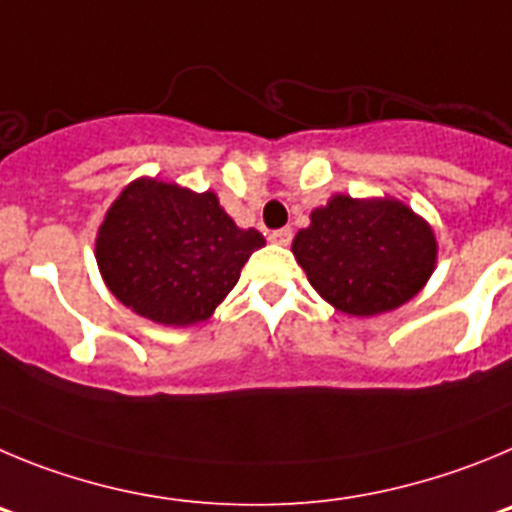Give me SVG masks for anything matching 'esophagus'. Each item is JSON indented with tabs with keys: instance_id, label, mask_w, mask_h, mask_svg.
Masks as SVG:
<instances>
[{
	"instance_id": "34e87169",
	"label": "esophagus",
	"mask_w": 512,
	"mask_h": 512,
	"mask_svg": "<svg viewBox=\"0 0 512 512\" xmlns=\"http://www.w3.org/2000/svg\"><path fill=\"white\" fill-rule=\"evenodd\" d=\"M267 239L273 242V245H290V239H293V234H290V229H275V232L267 234Z\"/></svg>"
}]
</instances>
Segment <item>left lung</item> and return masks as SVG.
Returning <instances> with one entry per match:
<instances>
[{
  "mask_svg": "<svg viewBox=\"0 0 512 512\" xmlns=\"http://www.w3.org/2000/svg\"><path fill=\"white\" fill-rule=\"evenodd\" d=\"M308 283L336 311L377 316L411 301L436 270L431 224L398 199L336 193L293 239Z\"/></svg>",
  "mask_w": 512,
  "mask_h": 512,
  "instance_id": "1",
  "label": "left lung"
}]
</instances>
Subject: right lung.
I'll list each match as a JSON object with an SVG mask.
<instances>
[{"mask_svg": "<svg viewBox=\"0 0 512 512\" xmlns=\"http://www.w3.org/2000/svg\"><path fill=\"white\" fill-rule=\"evenodd\" d=\"M257 229H239L214 191L137 178L96 232V265L127 308L163 326L211 319L255 250Z\"/></svg>", "mask_w": 512, "mask_h": 512, "instance_id": "right-lung-1", "label": "right lung"}]
</instances>
